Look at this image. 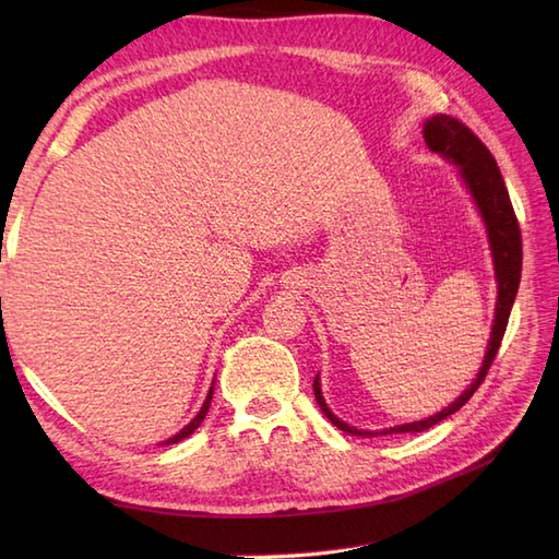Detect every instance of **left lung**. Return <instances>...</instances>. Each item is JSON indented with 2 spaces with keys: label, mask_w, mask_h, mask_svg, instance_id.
Returning <instances> with one entry per match:
<instances>
[{
  "label": "left lung",
  "mask_w": 559,
  "mask_h": 559,
  "mask_svg": "<svg viewBox=\"0 0 559 559\" xmlns=\"http://www.w3.org/2000/svg\"><path fill=\"white\" fill-rule=\"evenodd\" d=\"M423 136H425L427 148L439 153V156L456 165L461 177H463V182H466L468 192H471L473 201H476V206L485 221V230H488L492 261H495V278H497V305H495L492 334L488 341V350H485V360H483L480 372L454 403H449L444 411L430 415V418L389 427V430H379V432L358 430V427H350L348 423L338 420L326 406V401L322 396V386H319V374H317L312 386H314V399L319 403V408L324 411L326 418L334 423L338 430L348 432V435L377 437V435H399V432H423V430H430L432 425L442 423L444 418H449V415H454L461 406H466L468 399L476 394L478 386L483 384L485 374H488L497 350H500V343H502L507 322H509V312H512V305H514L516 290H519L521 230H519V221H516L512 201H509V192H507V185L502 180V173H500V168H497L492 153L485 148L483 141L473 134L466 124L454 120V117H449V115H432L430 120L423 124Z\"/></svg>",
  "instance_id": "left-lung-1"
}]
</instances>
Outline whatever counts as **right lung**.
<instances>
[{
    "instance_id": "add662e5",
    "label": "right lung",
    "mask_w": 559,
    "mask_h": 559,
    "mask_svg": "<svg viewBox=\"0 0 559 559\" xmlns=\"http://www.w3.org/2000/svg\"><path fill=\"white\" fill-rule=\"evenodd\" d=\"M211 399H213V386L209 389V396H206V401H204V406H201V411L197 413V418H194L192 423H189V425H185L180 432H177V435H173V437H170V439H168V442H165V444H175V442H180V439H185V437H189V435H192V432L197 430V427H199L201 423H204V418H206V413H209V406H211Z\"/></svg>"
}]
</instances>
